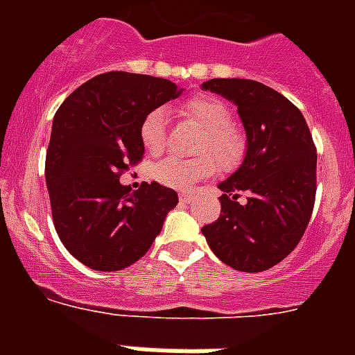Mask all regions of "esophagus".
<instances>
[{
  "instance_id": "esophagus-1",
  "label": "esophagus",
  "mask_w": 355,
  "mask_h": 355,
  "mask_svg": "<svg viewBox=\"0 0 355 355\" xmlns=\"http://www.w3.org/2000/svg\"><path fill=\"white\" fill-rule=\"evenodd\" d=\"M178 199H180V202H191V200H193V195L189 193V191H180V193H178Z\"/></svg>"
}]
</instances>
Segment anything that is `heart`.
Here are the masks:
<instances>
[{
  "mask_svg": "<svg viewBox=\"0 0 355 355\" xmlns=\"http://www.w3.org/2000/svg\"><path fill=\"white\" fill-rule=\"evenodd\" d=\"M182 116L202 128L197 141L195 158H166L155 167V178L167 188L188 189L202 178L214 177L223 167L237 166L245 156L247 139L232 123L230 108L217 97L199 96L182 105ZM139 139L149 155H160L167 147L166 110H150L139 125ZM220 162H217L216 160Z\"/></svg>",
  "mask_w": 355,
  "mask_h": 355,
  "instance_id": "b5f03b06",
  "label": "heart"
}]
</instances>
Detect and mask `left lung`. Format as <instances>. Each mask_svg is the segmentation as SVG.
<instances>
[{
    "instance_id": "1",
    "label": "left lung",
    "mask_w": 355,
    "mask_h": 355,
    "mask_svg": "<svg viewBox=\"0 0 355 355\" xmlns=\"http://www.w3.org/2000/svg\"><path fill=\"white\" fill-rule=\"evenodd\" d=\"M205 90L236 103L247 130V155L219 184V219L202 227L217 258L243 272H261L302 239L317 193V147L302 112L250 79H211Z\"/></svg>"
}]
</instances>
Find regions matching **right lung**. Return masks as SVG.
<instances>
[{"mask_svg": "<svg viewBox=\"0 0 355 355\" xmlns=\"http://www.w3.org/2000/svg\"><path fill=\"white\" fill-rule=\"evenodd\" d=\"M178 94L167 79L108 71L71 92L55 114L46 155L53 223L86 267L121 270L138 261L178 205L177 191L160 184L132 193L119 184L144 160L141 119Z\"/></svg>", "mask_w": 355, "mask_h": 355, "instance_id": "1", "label": "right lung"}]
</instances>
